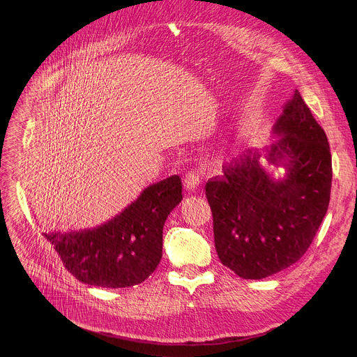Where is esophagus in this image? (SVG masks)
Here are the masks:
<instances>
[{
	"label": "esophagus",
	"instance_id": "1",
	"mask_svg": "<svg viewBox=\"0 0 357 357\" xmlns=\"http://www.w3.org/2000/svg\"><path fill=\"white\" fill-rule=\"evenodd\" d=\"M203 175L199 169H192L185 175V186L188 190H195L202 183Z\"/></svg>",
	"mask_w": 357,
	"mask_h": 357
}]
</instances>
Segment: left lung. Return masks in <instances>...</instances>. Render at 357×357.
<instances>
[{"mask_svg":"<svg viewBox=\"0 0 357 357\" xmlns=\"http://www.w3.org/2000/svg\"><path fill=\"white\" fill-rule=\"evenodd\" d=\"M273 132L280 139L264 157L270 165L285 168L282 178L263 167L261 152L248 149L205 186L218 256L245 280H261L296 263L329 206V142L298 90Z\"/></svg>","mask_w":357,"mask_h":357,"instance_id":"1","label":"left lung"}]
</instances>
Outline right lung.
<instances>
[{"label":"right lung","mask_w":357,"mask_h":357,"mask_svg":"<svg viewBox=\"0 0 357 357\" xmlns=\"http://www.w3.org/2000/svg\"><path fill=\"white\" fill-rule=\"evenodd\" d=\"M181 200L182 182L172 175L145 188L137 200L105 225L43 236L79 281L112 289L132 287L145 281L160 264L164 225Z\"/></svg>","instance_id":"right-lung-1"}]
</instances>
